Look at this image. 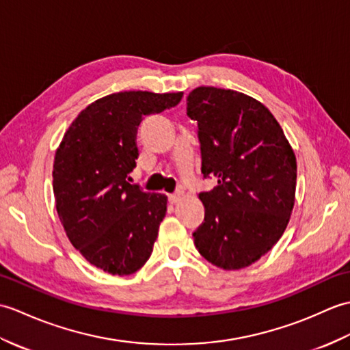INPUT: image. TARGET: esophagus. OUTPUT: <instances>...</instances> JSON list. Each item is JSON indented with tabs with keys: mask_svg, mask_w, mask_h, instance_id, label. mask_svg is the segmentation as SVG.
Segmentation results:
<instances>
[{
	"mask_svg": "<svg viewBox=\"0 0 350 350\" xmlns=\"http://www.w3.org/2000/svg\"><path fill=\"white\" fill-rule=\"evenodd\" d=\"M183 196H184V193L181 190H178L174 193V195H169V200L172 202V204H178V202L183 199Z\"/></svg>",
	"mask_w": 350,
	"mask_h": 350,
	"instance_id": "1",
	"label": "esophagus"
}]
</instances>
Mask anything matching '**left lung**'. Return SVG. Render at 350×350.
<instances>
[{"label":"left lung","instance_id":"left-lung-1","mask_svg":"<svg viewBox=\"0 0 350 350\" xmlns=\"http://www.w3.org/2000/svg\"><path fill=\"white\" fill-rule=\"evenodd\" d=\"M187 115L199 127L202 174L219 183L199 193L205 217L193 232L195 245L220 269L250 267L291 220L297 157L274 115L244 92L198 87Z\"/></svg>","mask_w":350,"mask_h":350}]
</instances>
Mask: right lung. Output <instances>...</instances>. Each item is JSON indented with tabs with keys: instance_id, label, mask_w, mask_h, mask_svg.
I'll use <instances>...</instances> for the list:
<instances>
[{
	"instance_id": "1",
	"label": "right lung",
	"mask_w": 350,
	"mask_h": 350,
	"mask_svg": "<svg viewBox=\"0 0 350 350\" xmlns=\"http://www.w3.org/2000/svg\"><path fill=\"white\" fill-rule=\"evenodd\" d=\"M183 92L121 91L88 105L53 160L55 208L70 243L91 265L129 275L150 259L167 196L127 181L142 118L181 102Z\"/></svg>"
}]
</instances>
